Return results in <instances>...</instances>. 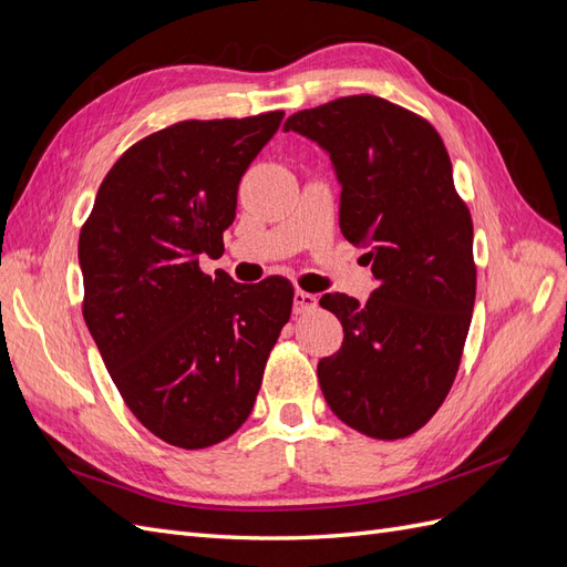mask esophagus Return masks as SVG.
I'll list each match as a JSON object with an SVG mask.
<instances>
[{
    "label": "esophagus",
    "mask_w": 567,
    "mask_h": 567,
    "mask_svg": "<svg viewBox=\"0 0 567 567\" xmlns=\"http://www.w3.org/2000/svg\"><path fill=\"white\" fill-rule=\"evenodd\" d=\"M317 302H319L317 296L307 293V290H296V293H293V310H296V315H305V312L315 310Z\"/></svg>",
    "instance_id": "obj_1"
}]
</instances>
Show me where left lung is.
<instances>
[{"label": "left lung", "mask_w": 567, "mask_h": 567, "mask_svg": "<svg viewBox=\"0 0 567 567\" xmlns=\"http://www.w3.org/2000/svg\"><path fill=\"white\" fill-rule=\"evenodd\" d=\"M284 132L333 163L340 231L367 248L379 288L362 305L326 293L346 338L317 375L333 414L375 440L433 419L456 379L475 302L473 221L452 161L427 120L371 94L293 113Z\"/></svg>", "instance_id": "obj_1"}]
</instances>
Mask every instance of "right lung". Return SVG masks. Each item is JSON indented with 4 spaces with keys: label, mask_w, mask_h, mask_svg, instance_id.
<instances>
[{
    "label": "right lung",
    "mask_w": 567,
    "mask_h": 567,
    "mask_svg": "<svg viewBox=\"0 0 567 567\" xmlns=\"http://www.w3.org/2000/svg\"><path fill=\"white\" fill-rule=\"evenodd\" d=\"M284 120H184L130 146L80 231L82 315L115 388L167 444L203 450L250 416L293 286L215 279L238 182Z\"/></svg>",
    "instance_id": "right-lung-1"
}]
</instances>
